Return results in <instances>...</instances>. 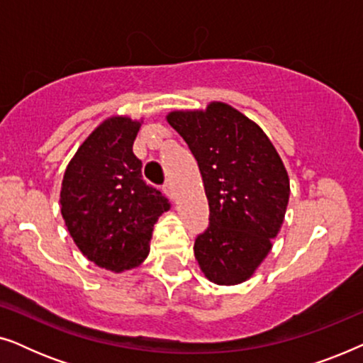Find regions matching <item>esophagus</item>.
Masks as SVG:
<instances>
[{
  "instance_id": "obj_1",
  "label": "esophagus",
  "mask_w": 363,
  "mask_h": 363,
  "mask_svg": "<svg viewBox=\"0 0 363 363\" xmlns=\"http://www.w3.org/2000/svg\"><path fill=\"white\" fill-rule=\"evenodd\" d=\"M163 190H165L170 196L175 195V186H173V182L168 180V182L165 183V185H163Z\"/></svg>"
}]
</instances>
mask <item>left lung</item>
Segmentation results:
<instances>
[{
	"label": "left lung",
	"mask_w": 363,
	"mask_h": 363,
	"mask_svg": "<svg viewBox=\"0 0 363 363\" xmlns=\"http://www.w3.org/2000/svg\"><path fill=\"white\" fill-rule=\"evenodd\" d=\"M167 122L188 143L210 205V226L195 241L208 281L241 284L272 247L289 203V175L262 128L225 102L173 111Z\"/></svg>",
	"instance_id": "obj_1"
}]
</instances>
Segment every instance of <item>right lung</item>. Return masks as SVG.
Segmentation results:
<instances>
[{"mask_svg":"<svg viewBox=\"0 0 363 363\" xmlns=\"http://www.w3.org/2000/svg\"><path fill=\"white\" fill-rule=\"evenodd\" d=\"M140 121L112 116L94 128L64 172L61 213L84 256L112 272L140 266L150 252L153 225L170 203L142 180L133 155Z\"/></svg>","mask_w":363,"mask_h":363,"instance_id":"add662e5","label":"right lung"}]
</instances>
